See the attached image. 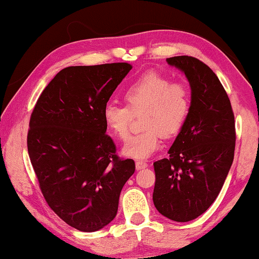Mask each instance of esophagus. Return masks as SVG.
Instances as JSON below:
<instances>
[{
	"label": "esophagus",
	"instance_id": "obj_1",
	"mask_svg": "<svg viewBox=\"0 0 259 259\" xmlns=\"http://www.w3.org/2000/svg\"><path fill=\"white\" fill-rule=\"evenodd\" d=\"M148 166V164L146 161H143V160H138L136 161V168L138 169V171H140V169H144L146 168Z\"/></svg>",
	"mask_w": 259,
	"mask_h": 259
}]
</instances>
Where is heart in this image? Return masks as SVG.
Segmentation results:
<instances>
[{
  "mask_svg": "<svg viewBox=\"0 0 259 259\" xmlns=\"http://www.w3.org/2000/svg\"><path fill=\"white\" fill-rule=\"evenodd\" d=\"M127 107L107 104L102 119L107 130L119 139L128 136L131 113L144 112L141 126L145 131L131 137L122 147L128 158H150L161 146L162 136L169 138L182 128L190 112V92L184 83L171 82L158 73H147L123 92Z\"/></svg>",
  "mask_w": 259,
  "mask_h": 259,
  "instance_id": "b5f03b06",
  "label": "heart"
}]
</instances>
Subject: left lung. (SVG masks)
Masks as SVG:
<instances>
[{
  "label": "left lung",
  "instance_id": "left-lung-1",
  "mask_svg": "<svg viewBox=\"0 0 259 259\" xmlns=\"http://www.w3.org/2000/svg\"><path fill=\"white\" fill-rule=\"evenodd\" d=\"M166 61L185 74L191 105L169 157L153 164V203L164 217L185 223L203 214L224 185L235 154V116L210 67L186 55Z\"/></svg>",
  "mask_w": 259,
  "mask_h": 259
}]
</instances>
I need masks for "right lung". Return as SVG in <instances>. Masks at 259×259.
I'll use <instances>...</instances> for the list:
<instances>
[{
    "mask_svg": "<svg viewBox=\"0 0 259 259\" xmlns=\"http://www.w3.org/2000/svg\"><path fill=\"white\" fill-rule=\"evenodd\" d=\"M132 69L127 62L72 66L60 70L31 113L28 153L49 206L82 232L115 218L119 197L136 171L119 159L106 134L105 106Z\"/></svg>",
    "mask_w": 259,
    "mask_h": 259,
    "instance_id": "right-lung-1",
    "label": "right lung"
}]
</instances>
